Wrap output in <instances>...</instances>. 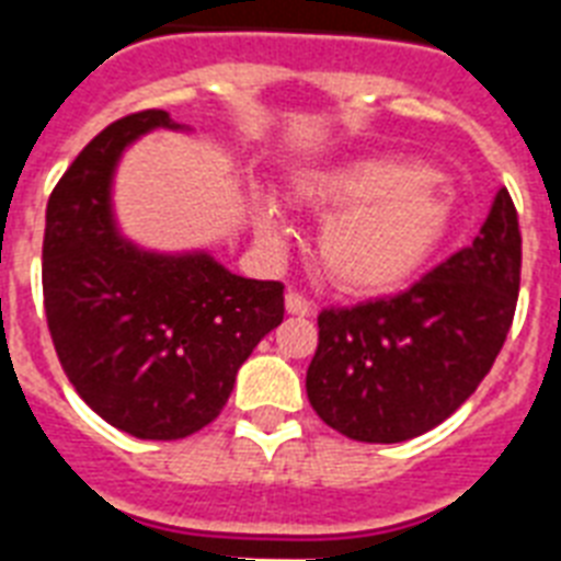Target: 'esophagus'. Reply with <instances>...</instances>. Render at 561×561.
<instances>
[{
    "mask_svg": "<svg viewBox=\"0 0 561 561\" xmlns=\"http://www.w3.org/2000/svg\"><path fill=\"white\" fill-rule=\"evenodd\" d=\"M285 308H288V314H297V317L314 314V306H311L299 290H288V294H285Z\"/></svg>",
    "mask_w": 561,
    "mask_h": 561,
    "instance_id": "obj_1",
    "label": "esophagus"
}]
</instances>
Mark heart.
I'll return each mask as SVG.
<instances>
[{
  "mask_svg": "<svg viewBox=\"0 0 561 561\" xmlns=\"http://www.w3.org/2000/svg\"><path fill=\"white\" fill-rule=\"evenodd\" d=\"M290 197L325 218L317 236V264L334 288L355 297L401 288L434 255L451 218L434 171L390 157L302 174ZM255 224L273 244L285 236L273 201L255 206Z\"/></svg>",
  "mask_w": 561,
  "mask_h": 561,
  "instance_id": "1",
  "label": "heart"
}]
</instances>
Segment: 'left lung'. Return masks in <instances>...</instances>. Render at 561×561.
I'll use <instances>...</instances> for the list:
<instances>
[{"instance_id":"obj_1","label":"left lung","mask_w":561,"mask_h":561,"mask_svg":"<svg viewBox=\"0 0 561 561\" xmlns=\"http://www.w3.org/2000/svg\"><path fill=\"white\" fill-rule=\"evenodd\" d=\"M522 285V229L506 188L471 247L396 297L323 308L306 375L311 408L358 443H404L451 416L495 364Z\"/></svg>"}]
</instances>
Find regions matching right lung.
<instances>
[{
	"label": "right lung",
	"mask_w": 561,
	"mask_h": 561,
	"mask_svg": "<svg viewBox=\"0 0 561 561\" xmlns=\"http://www.w3.org/2000/svg\"><path fill=\"white\" fill-rule=\"evenodd\" d=\"M165 110L107 125L46 206L43 306L57 360L87 404L139 439H183L227 404L238 367L285 314L282 282L244 279L209 255H153L118 236L110 178L118 153Z\"/></svg>",
	"instance_id": "obj_1"
}]
</instances>
